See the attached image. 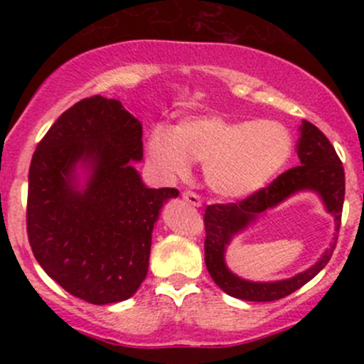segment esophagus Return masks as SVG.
<instances>
[{
	"mask_svg": "<svg viewBox=\"0 0 364 364\" xmlns=\"http://www.w3.org/2000/svg\"><path fill=\"white\" fill-rule=\"evenodd\" d=\"M183 200H185V202H188L190 205H193V207L202 205V198H200V196L196 193H193V191H185V193H183Z\"/></svg>",
	"mask_w": 364,
	"mask_h": 364,
	"instance_id": "obj_1",
	"label": "esophagus"
}]
</instances>
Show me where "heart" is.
Here are the masks:
<instances>
[{
  "label": "heart",
  "instance_id": "obj_1",
  "mask_svg": "<svg viewBox=\"0 0 364 364\" xmlns=\"http://www.w3.org/2000/svg\"><path fill=\"white\" fill-rule=\"evenodd\" d=\"M292 152L289 132L272 119H229L219 114L190 116L173 129L149 132L145 154L164 178H183L191 161L203 162L207 186L220 198H248L269 185Z\"/></svg>",
  "mask_w": 364,
  "mask_h": 364
}]
</instances>
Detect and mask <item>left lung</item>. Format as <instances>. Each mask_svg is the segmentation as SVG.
Instances as JSON below:
<instances>
[{"label":"left lung","mask_w":364,"mask_h":364,"mask_svg":"<svg viewBox=\"0 0 364 364\" xmlns=\"http://www.w3.org/2000/svg\"><path fill=\"white\" fill-rule=\"evenodd\" d=\"M299 166L281 174L274 183L263 188L246 200L237 203H217L205 208V265L212 281L232 298L245 301H275L298 291L310 282L327 265L341 228L342 205H344V168L336 149L327 136L310 121H303L299 127L298 140ZM301 191H311L322 200L326 210L336 220V235L333 245L326 250L319 262L310 269L293 276L289 279L270 283H257L240 278L228 270L225 263V250L230 241L245 230L263 211L274 208Z\"/></svg>","instance_id":"8db88e82"}]
</instances>
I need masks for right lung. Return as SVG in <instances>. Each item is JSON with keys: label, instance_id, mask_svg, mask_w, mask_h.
I'll return each mask as SVG.
<instances>
[{"label": "right lung", "instance_id": "add662e5", "mask_svg": "<svg viewBox=\"0 0 364 364\" xmlns=\"http://www.w3.org/2000/svg\"><path fill=\"white\" fill-rule=\"evenodd\" d=\"M141 157V123L101 95L63 112L32 157L28 243L44 272L83 301H124L147 277L154 224L179 191L145 186Z\"/></svg>", "mask_w": 364, "mask_h": 364}]
</instances>
